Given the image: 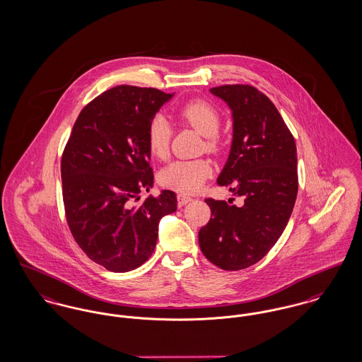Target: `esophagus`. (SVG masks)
<instances>
[{
    "instance_id": "esophagus-1",
    "label": "esophagus",
    "mask_w": 362,
    "mask_h": 362,
    "mask_svg": "<svg viewBox=\"0 0 362 362\" xmlns=\"http://www.w3.org/2000/svg\"><path fill=\"white\" fill-rule=\"evenodd\" d=\"M189 202H192V197H189V196H185V194H177V203H178V206H180V207H182V206L188 204Z\"/></svg>"
}]
</instances>
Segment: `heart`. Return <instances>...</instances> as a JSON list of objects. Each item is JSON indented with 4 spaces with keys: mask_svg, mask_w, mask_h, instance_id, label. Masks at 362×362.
<instances>
[{
    "mask_svg": "<svg viewBox=\"0 0 362 362\" xmlns=\"http://www.w3.org/2000/svg\"><path fill=\"white\" fill-rule=\"evenodd\" d=\"M178 117L204 136V146L209 153H219L222 143L218 136L221 128L219 112L204 100H190L178 109ZM172 128L162 115H155L147 127V146L153 156L163 160L169 156ZM212 173L206 159L174 160L158 174V182L166 189L180 193H193L200 189Z\"/></svg>",
    "mask_w": 362,
    "mask_h": 362,
    "instance_id": "b5f03b06",
    "label": "heart"
}]
</instances>
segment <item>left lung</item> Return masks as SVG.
Segmentation results:
<instances>
[{"label": "left lung", "mask_w": 362, "mask_h": 362, "mask_svg": "<svg viewBox=\"0 0 362 362\" xmlns=\"http://www.w3.org/2000/svg\"><path fill=\"white\" fill-rule=\"evenodd\" d=\"M209 91L233 113L231 150L218 184L244 203L206 199L211 218L199 231V245L212 264L238 271L260 262L285 230L298 192L297 148L275 105L253 86Z\"/></svg>", "instance_id": "left-lung-1"}]
</instances>
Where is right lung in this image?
<instances>
[{"instance_id":"right-lung-1","label":"right lung","mask_w":362,"mask_h":362,"mask_svg":"<svg viewBox=\"0 0 362 362\" xmlns=\"http://www.w3.org/2000/svg\"><path fill=\"white\" fill-rule=\"evenodd\" d=\"M173 94L117 86L93 99L77 117L61 158L65 216L81 250L96 264L127 272L150 259L162 216L177 209L173 190L153 188L150 119Z\"/></svg>"}]
</instances>
